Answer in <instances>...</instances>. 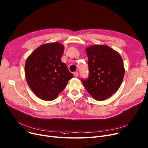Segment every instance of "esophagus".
Returning a JSON list of instances; mask_svg holds the SVG:
<instances>
[{"instance_id": "1", "label": "esophagus", "mask_w": 148, "mask_h": 148, "mask_svg": "<svg viewBox=\"0 0 148 148\" xmlns=\"http://www.w3.org/2000/svg\"><path fill=\"white\" fill-rule=\"evenodd\" d=\"M74 75L75 77H78V73L77 71L74 72Z\"/></svg>"}]
</instances>
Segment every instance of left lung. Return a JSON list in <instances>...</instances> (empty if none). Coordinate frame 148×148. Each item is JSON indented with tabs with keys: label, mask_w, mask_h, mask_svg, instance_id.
Masks as SVG:
<instances>
[{
	"label": "left lung",
	"mask_w": 148,
	"mask_h": 148,
	"mask_svg": "<svg viewBox=\"0 0 148 148\" xmlns=\"http://www.w3.org/2000/svg\"><path fill=\"white\" fill-rule=\"evenodd\" d=\"M89 77L82 80L94 99L103 101L117 92L123 80L125 70L120 53L105 45L87 47Z\"/></svg>",
	"instance_id": "obj_1"
}]
</instances>
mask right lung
<instances>
[{
	"instance_id": "obj_1",
	"label": "right lung",
	"mask_w": 148,
	"mask_h": 148,
	"mask_svg": "<svg viewBox=\"0 0 148 148\" xmlns=\"http://www.w3.org/2000/svg\"><path fill=\"white\" fill-rule=\"evenodd\" d=\"M64 46L58 42L43 44L27 58L26 81L33 93L44 101L55 99L73 78L61 61Z\"/></svg>"
}]
</instances>
